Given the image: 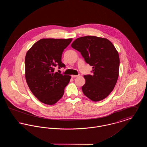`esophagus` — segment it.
I'll return each mask as SVG.
<instances>
[{
    "instance_id": "1",
    "label": "esophagus",
    "mask_w": 147,
    "mask_h": 147,
    "mask_svg": "<svg viewBox=\"0 0 147 147\" xmlns=\"http://www.w3.org/2000/svg\"><path fill=\"white\" fill-rule=\"evenodd\" d=\"M71 76L72 78H76V77H79V75H71Z\"/></svg>"
}]
</instances>
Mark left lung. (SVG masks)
<instances>
[{
  "label": "left lung",
  "instance_id": "left-lung-1",
  "mask_svg": "<svg viewBox=\"0 0 147 147\" xmlns=\"http://www.w3.org/2000/svg\"><path fill=\"white\" fill-rule=\"evenodd\" d=\"M80 52L85 62L92 67V75L84 76V95L93 101L106 98L113 90L119 77V53L109 40L86 36L77 38L71 45Z\"/></svg>",
  "mask_w": 147,
  "mask_h": 147
}]
</instances>
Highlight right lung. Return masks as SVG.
<instances>
[{
	"instance_id": "1",
	"label": "right lung",
	"mask_w": 147,
	"mask_h": 147,
	"mask_svg": "<svg viewBox=\"0 0 147 147\" xmlns=\"http://www.w3.org/2000/svg\"><path fill=\"white\" fill-rule=\"evenodd\" d=\"M72 41L69 39L43 38L36 42L26 53L25 78L30 90L39 101L53 105L63 96L70 76L55 73V68L65 67L62 55Z\"/></svg>"
}]
</instances>
